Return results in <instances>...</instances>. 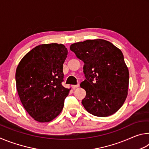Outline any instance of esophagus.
I'll use <instances>...</instances> for the list:
<instances>
[{
  "mask_svg": "<svg viewBox=\"0 0 149 149\" xmlns=\"http://www.w3.org/2000/svg\"><path fill=\"white\" fill-rule=\"evenodd\" d=\"M79 87V84H77V85H72V87L73 88V89H75V88H77V87Z\"/></svg>",
  "mask_w": 149,
  "mask_h": 149,
  "instance_id": "34e87169",
  "label": "esophagus"
}]
</instances>
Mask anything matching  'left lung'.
Instances as JSON below:
<instances>
[{
	"mask_svg": "<svg viewBox=\"0 0 149 149\" xmlns=\"http://www.w3.org/2000/svg\"><path fill=\"white\" fill-rule=\"evenodd\" d=\"M70 50L84 62L86 91L82 104L90 114L107 117L122 107L127 95L129 71L121 50L103 39L87 40L71 45Z\"/></svg>",
	"mask_w": 149,
	"mask_h": 149,
	"instance_id": "1",
	"label": "left lung"
}]
</instances>
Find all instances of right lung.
<instances>
[{"instance_id": "add662e5", "label": "right lung", "mask_w": 149, "mask_h": 149, "mask_svg": "<svg viewBox=\"0 0 149 149\" xmlns=\"http://www.w3.org/2000/svg\"><path fill=\"white\" fill-rule=\"evenodd\" d=\"M67 54L62 44L41 45L25 55L17 65V93L25 109L37 122H49L63 109L70 92L62 85Z\"/></svg>"}]
</instances>
